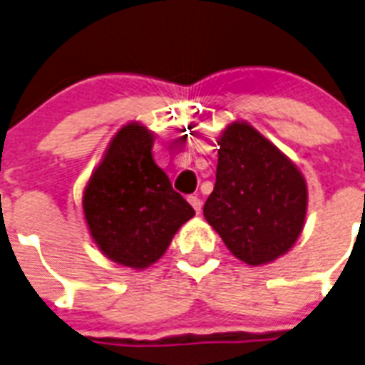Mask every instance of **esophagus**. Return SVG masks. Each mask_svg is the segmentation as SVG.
Wrapping results in <instances>:
<instances>
[{
	"label": "esophagus",
	"instance_id": "1",
	"mask_svg": "<svg viewBox=\"0 0 365 365\" xmlns=\"http://www.w3.org/2000/svg\"><path fill=\"white\" fill-rule=\"evenodd\" d=\"M189 204L192 205V209L196 211V215L200 213V211H202V200L198 198V196H189Z\"/></svg>",
	"mask_w": 365,
	"mask_h": 365
}]
</instances>
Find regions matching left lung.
Wrapping results in <instances>:
<instances>
[{
    "mask_svg": "<svg viewBox=\"0 0 365 365\" xmlns=\"http://www.w3.org/2000/svg\"><path fill=\"white\" fill-rule=\"evenodd\" d=\"M217 182L204 217L239 261L261 266L290 252L305 226L307 180L287 154L246 121L218 138Z\"/></svg>",
    "mask_w": 365,
    "mask_h": 365,
    "instance_id": "8db88e82",
    "label": "left lung"
}]
</instances>
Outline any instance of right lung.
I'll return each instance as SVG.
<instances>
[{"label":"right lung","mask_w":365,"mask_h":365,"mask_svg":"<svg viewBox=\"0 0 365 365\" xmlns=\"http://www.w3.org/2000/svg\"><path fill=\"white\" fill-rule=\"evenodd\" d=\"M154 132L138 121L117 130L82 192L97 248L117 264L145 270L163 257L195 209L152 158Z\"/></svg>","instance_id":"obj_1"}]
</instances>
